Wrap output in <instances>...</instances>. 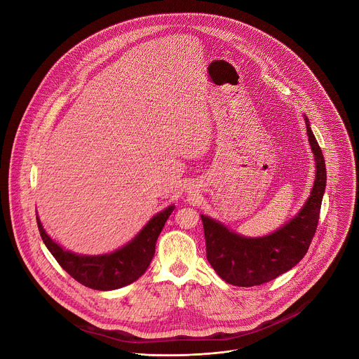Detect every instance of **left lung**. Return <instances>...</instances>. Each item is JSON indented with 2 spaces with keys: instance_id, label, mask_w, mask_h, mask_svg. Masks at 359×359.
I'll return each mask as SVG.
<instances>
[{
  "instance_id": "left-lung-1",
  "label": "left lung",
  "mask_w": 359,
  "mask_h": 359,
  "mask_svg": "<svg viewBox=\"0 0 359 359\" xmlns=\"http://www.w3.org/2000/svg\"><path fill=\"white\" fill-rule=\"evenodd\" d=\"M305 126L317 172L311 196L292 220L270 236L250 238L201 215L208 262L231 285L254 287L269 283L297 266L309 251L318 226L327 170L321 147L306 118Z\"/></svg>"
}]
</instances>
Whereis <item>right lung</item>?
<instances>
[{"mask_svg": "<svg viewBox=\"0 0 359 359\" xmlns=\"http://www.w3.org/2000/svg\"><path fill=\"white\" fill-rule=\"evenodd\" d=\"M173 209L175 206H169L158 213L130 243L104 255H79L67 251L45 233L38 217L36 223L46 248L72 278L92 290L109 291L136 281L147 270L155 255L156 240Z\"/></svg>", "mask_w": 359, "mask_h": 359, "instance_id": "add662e5", "label": "right lung"}]
</instances>
